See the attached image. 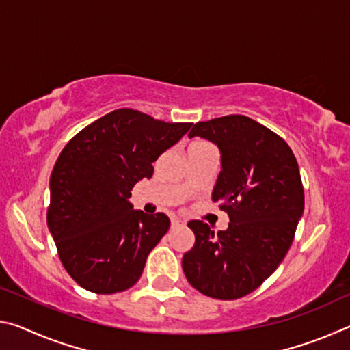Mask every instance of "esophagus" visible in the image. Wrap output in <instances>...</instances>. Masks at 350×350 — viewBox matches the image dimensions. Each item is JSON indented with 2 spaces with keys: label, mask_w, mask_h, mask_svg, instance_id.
I'll return each instance as SVG.
<instances>
[{
  "label": "esophagus",
  "mask_w": 350,
  "mask_h": 350,
  "mask_svg": "<svg viewBox=\"0 0 350 350\" xmlns=\"http://www.w3.org/2000/svg\"><path fill=\"white\" fill-rule=\"evenodd\" d=\"M185 222L179 217H171V227H177V225H183Z\"/></svg>",
  "instance_id": "obj_1"
}]
</instances>
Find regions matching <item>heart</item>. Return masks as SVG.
<instances>
[{
	"label": "heart",
	"instance_id": "heart-1",
	"mask_svg": "<svg viewBox=\"0 0 350 350\" xmlns=\"http://www.w3.org/2000/svg\"><path fill=\"white\" fill-rule=\"evenodd\" d=\"M199 145H208V144H205V142H200V140H198V142H193V144L189 145V146H199Z\"/></svg>",
	"mask_w": 350,
	"mask_h": 350
}]
</instances>
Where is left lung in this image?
Here are the masks:
<instances>
[{
	"instance_id": "left-lung-1",
	"label": "left lung",
	"mask_w": 350,
	"mask_h": 350,
	"mask_svg": "<svg viewBox=\"0 0 350 350\" xmlns=\"http://www.w3.org/2000/svg\"><path fill=\"white\" fill-rule=\"evenodd\" d=\"M194 135L221 150L211 198L230 224L216 233L204 221H189L196 241L183 254L182 269L200 293L238 299L267 280L292 245L304 211L298 162L286 140L245 116L198 122L188 137Z\"/></svg>"
}]
</instances>
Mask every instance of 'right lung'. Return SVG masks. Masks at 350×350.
<instances>
[{"instance_id": "right-lung-1", "label": "right lung", "mask_w": 350, "mask_h": 350, "mask_svg": "<svg viewBox=\"0 0 350 350\" xmlns=\"http://www.w3.org/2000/svg\"><path fill=\"white\" fill-rule=\"evenodd\" d=\"M191 125L122 108L83 128L63 148L51 174L47 227L79 286L111 295L139 281L170 217L133 210L128 199L135 183L152 176V162Z\"/></svg>"}]
</instances>
